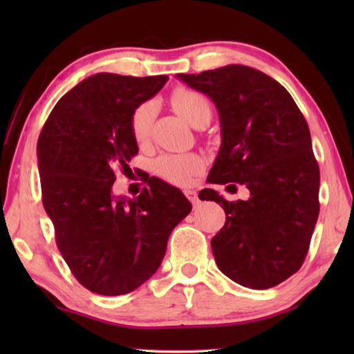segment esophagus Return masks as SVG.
Wrapping results in <instances>:
<instances>
[{
    "label": "esophagus",
    "instance_id": "obj_1",
    "mask_svg": "<svg viewBox=\"0 0 354 354\" xmlns=\"http://www.w3.org/2000/svg\"><path fill=\"white\" fill-rule=\"evenodd\" d=\"M185 196L189 198V201L192 202V204L196 207L199 204V198H198V193L194 190H185Z\"/></svg>",
    "mask_w": 354,
    "mask_h": 354
}]
</instances>
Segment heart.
<instances>
[{"mask_svg": "<svg viewBox=\"0 0 354 354\" xmlns=\"http://www.w3.org/2000/svg\"><path fill=\"white\" fill-rule=\"evenodd\" d=\"M171 106L181 115L185 122L192 126L198 117L209 112L208 102L204 95H201L190 89H176L171 94ZM155 117L153 103H141L131 115V133L137 145L146 142L150 129H152ZM156 175L164 181L175 185H189L193 176H196L202 169V160L194 153H165L161 155L153 164Z\"/></svg>", "mask_w": 354, "mask_h": 354, "instance_id": "obj_1", "label": "heart"}]
</instances>
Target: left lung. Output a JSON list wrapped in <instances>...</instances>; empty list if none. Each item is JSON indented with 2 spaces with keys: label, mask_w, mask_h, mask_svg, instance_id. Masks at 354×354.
<instances>
[{
  "label": "left lung",
  "mask_w": 354,
  "mask_h": 354,
  "mask_svg": "<svg viewBox=\"0 0 354 354\" xmlns=\"http://www.w3.org/2000/svg\"><path fill=\"white\" fill-rule=\"evenodd\" d=\"M178 77L219 112L222 145L208 183L230 184L228 192L237 183L251 193L230 202L213 189L201 192L227 214L212 239L217 266L245 288H274L303 266L319 214V167L306 118L288 89L251 66Z\"/></svg>",
  "instance_id": "left-lung-1"
}]
</instances>
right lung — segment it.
Segmentation results:
<instances>
[{"mask_svg": "<svg viewBox=\"0 0 354 354\" xmlns=\"http://www.w3.org/2000/svg\"><path fill=\"white\" fill-rule=\"evenodd\" d=\"M167 76L99 73L53 108L37 140L42 204L76 280L99 295H124L160 268L173 228L192 212L183 192L150 178L135 199L115 198L114 167L138 146L131 115Z\"/></svg>", "mask_w": 354, "mask_h": 354, "instance_id": "add662e5", "label": "right lung"}]
</instances>
